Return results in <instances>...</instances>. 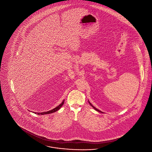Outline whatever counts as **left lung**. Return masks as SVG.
I'll return each mask as SVG.
<instances>
[{
  "label": "left lung",
  "instance_id": "1",
  "mask_svg": "<svg viewBox=\"0 0 152 152\" xmlns=\"http://www.w3.org/2000/svg\"><path fill=\"white\" fill-rule=\"evenodd\" d=\"M88 102H89V104H91V106H92V107H93V108H94V109L96 110V111H98V112H100V113H103V112H102V111H99V110H98L97 109H96V107H94V106H93V105H92V104H91V102H89V101H88Z\"/></svg>",
  "mask_w": 152,
  "mask_h": 152
}]
</instances>
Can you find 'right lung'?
<instances>
[{
	"instance_id": "right-lung-1",
	"label": "right lung",
	"mask_w": 152,
	"mask_h": 152,
	"mask_svg": "<svg viewBox=\"0 0 152 152\" xmlns=\"http://www.w3.org/2000/svg\"><path fill=\"white\" fill-rule=\"evenodd\" d=\"M64 103V101L63 100V102H61V104H60L59 106H58L56 107H55L54 109H53L51 110H50L49 111H46V112H42V113H34L35 114H37L38 115H45V114H51V113H53L54 112H56V111H58V110H59V109H61V107L63 106V104Z\"/></svg>"
}]
</instances>
